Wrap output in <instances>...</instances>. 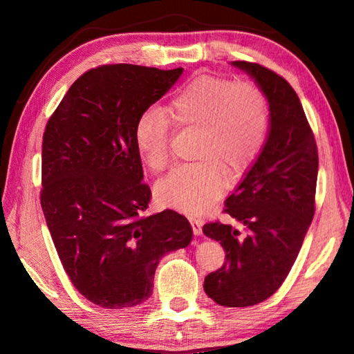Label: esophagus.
<instances>
[{
    "instance_id": "34e87169",
    "label": "esophagus",
    "mask_w": 354,
    "mask_h": 354,
    "mask_svg": "<svg viewBox=\"0 0 354 354\" xmlns=\"http://www.w3.org/2000/svg\"><path fill=\"white\" fill-rule=\"evenodd\" d=\"M190 222H192V228H193L194 236H201L202 234V222L196 221V219H192Z\"/></svg>"
}]
</instances>
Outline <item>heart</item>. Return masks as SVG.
<instances>
[{"label":"heart","instance_id":"heart-1","mask_svg":"<svg viewBox=\"0 0 354 354\" xmlns=\"http://www.w3.org/2000/svg\"><path fill=\"white\" fill-rule=\"evenodd\" d=\"M165 112H142L133 127L135 147L150 170L161 171L170 158V122L201 131L194 153L201 161L179 165L156 185L161 205L196 216L222 194L225 171L237 176L257 158L268 133V103L248 82L199 76L178 89Z\"/></svg>","mask_w":354,"mask_h":354}]
</instances>
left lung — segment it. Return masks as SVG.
Instances as JSON below:
<instances>
[{"mask_svg": "<svg viewBox=\"0 0 354 354\" xmlns=\"http://www.w3.org/2000/svg\"><path fill=\"white\" fill-rule=\"evenodd\" d=\"M232 66L252 77L269 103V131L257 160L225 201V213L243 225L212 222L204 234L221 242L227 261L204 281L225 307L259 304L277 292L301 250L315 214L318 150L297 93L259 64Z\"/></svg>", "mask_w": 354, "mask_h": 354, "instance_id": "obj_1", "label": "left lung"}]
</instances>
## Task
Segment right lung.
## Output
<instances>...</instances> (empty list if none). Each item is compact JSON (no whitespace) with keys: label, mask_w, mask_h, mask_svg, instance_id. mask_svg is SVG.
I'll use <instances>...</instances> for the list:
<instances>
[{"label":"right lung","mask_w":354,"mask_h":354,"mask_svg":"<svg viewBox=\"0 0 354 354\" xmlns=\"http://www.w3.org/2000/svg\"><path fill=\"white\" fill-rule=\"evenodd\" d=\"M183 71L131 64L89 70L45 127V221L74 288L104 309L146 301L162 255L192 242V225L183 214L164 209L142 216L152 193L142 184L133 141L140 115Z\"/></svg>","instance_id":"obj_1"}]
</instances>
